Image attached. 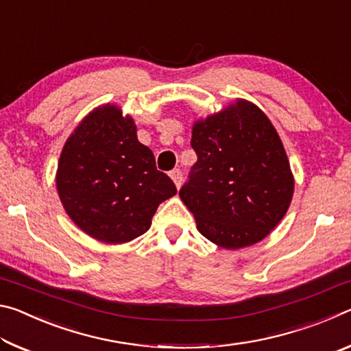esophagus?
Here are the masks:
<instances>
[{"label":"esophagus","instance_id":"34e87169","mask_svg":"<svg viewBox=\"0 0 351 351\" xmlns=\"http://www.w3.org/2000/svg\"><path fill=\"white\" fill-rule=\"evenodd\" d=\"M170 178H171V181L175 182L176 189H180L181 184H182V173H181V170H180V169L171 170V171H170Z\"/></svg>","mask_w":351,"mask_h":351}]
</instances>
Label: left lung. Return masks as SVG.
Wrapping results in <instances>:
<instances>
[{
  "label": "left lung",
  "instance_id": "8db88e82",
  "mask_svg": "<svg viewBox=\"0 0 351 351\" xmlns=\"http://www.w3.org/2000/svg\"><path fill=\"white\" fill-rule=\"evenodd\" d=\"M190 144L198 161L180 197L199 234L232 251L268 237L294 193L287 152L268 116L237 99L195 121Z\"/></svg>",
  "mask_w": 351,
  "mask_h": 351
}]
</instances>
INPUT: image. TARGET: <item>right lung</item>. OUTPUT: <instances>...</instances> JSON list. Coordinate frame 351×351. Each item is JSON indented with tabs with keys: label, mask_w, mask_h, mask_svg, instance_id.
<instances>
[{
	"label": "right lung",
	"mask_w": 351,
	"mask_h": 351,
	"mask_svg": "<svg viewBox=\"0 0 351 351\" xmlns=\"http://www.w3.org/2000/svg\"><path fill=\"white\" fill-rule=\"evenodd\" d=\"M58 197L74 224L106 245L145 234L158 206L176 195L152 150L138 141L132 116L114 104L94 108L63 145Z\"/></svg>",
	"instance_id": "obj_1"
}]
</instances>
